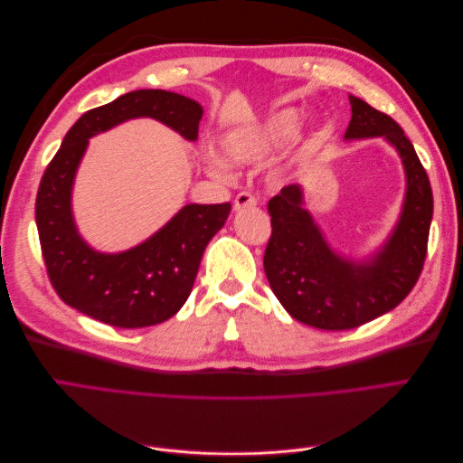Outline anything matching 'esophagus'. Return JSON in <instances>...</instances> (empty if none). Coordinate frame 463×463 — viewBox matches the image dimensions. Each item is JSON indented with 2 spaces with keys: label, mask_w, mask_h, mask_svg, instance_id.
<instances>
[{
  "label": "esophagus",
  "mask_w": 463,
  "mask_h": 463,
  "mask_svg": "<svg viewBox=\"0 0 463 463\" xmlns=\"http://www.w3.org/2000/svg\"><path fill=\"white\" fill-rule=\"evenodd\" d=\"M257 204V199L253 197V194L250 193H247V191H243V193H240L235 197V201H233V208L235 210H245V208H253Z\"/></svg>",
  "instance_id": "esophagus-1"
}]
</instances>
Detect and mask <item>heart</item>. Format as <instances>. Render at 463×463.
<instances>
[{"instance_id":"heart-1","label":"heart","mask_w":463,"mask_h":463,"mask_svg":"<svg viewBox=\"0 0 463 463\" xmlns=\"http://www.w3.org/2000/svg\"><path fill=\"white\" fill-rule=\"evenodd\" d=\"M301 125V116L298 111L284 109L264 118L260 121L245 123L223 133L220 138L222 158L216 154H208L204 160V170L210 177L228 181V165L243 167L253 165L269 158L270 154L282 146L286 141L298 133Z\"/></svg>"}]
</instances>
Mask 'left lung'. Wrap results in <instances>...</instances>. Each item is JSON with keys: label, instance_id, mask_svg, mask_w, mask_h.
<instances>
[{"label": "left lung", "instance_id": "8db88e82", "mask_svg": "<svg viewBox=\"0 0 463 463\" xmlns=\"http://www.w3.org/2000/svg\"><path fill=\"white\" fill-rule=\"evenodd\" d=\"M352 121L344 138L381 137L398 152L405 193L396 226L369 257L335 250L305 203L303 185H288L269 201L272 235L264 272L278 301L303 325L349 330L398 307L413 289L427 257L432 191L425 167L400 125L349 94Z\"/></svg>", "mask_w": 463, "mask_h": 463}]
</instances>
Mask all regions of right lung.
<instances>
[{"label": "right lung", "mask_w": 463, "mask_h": 463, "mask_svg": "<svg viewBox=\"0 0 463 463\" xmlns=\"http://www.w3.org/2000/svg\"><path fill=\"white\" fill-rule=\"evenodd\" d=\"M203 106L170 90H133L80 116L46 167L36 194V228L50 282L79 313L118 328H145L172 318L187 301L208 241L232 204H185L148 240L119 253L90 247L73 216V185L89 138L150 118L189 143L199 138Z\"/></svg>", "instance_id": "1"}]
</instances>
